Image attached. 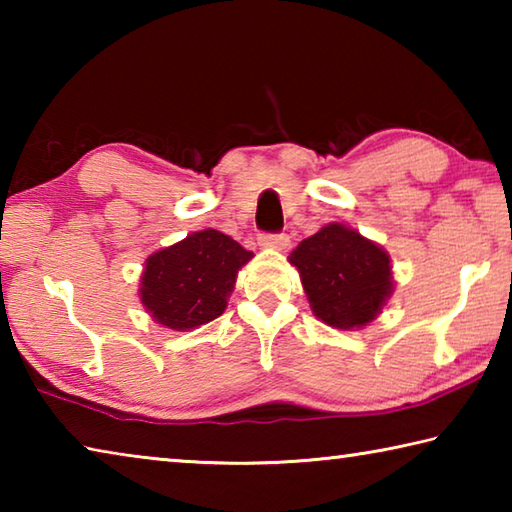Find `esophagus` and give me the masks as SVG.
<instances>
[{
	"label": "esophagus",
	"instance_id": "34e87169",
	"mask_svg": "<svg viewBox=\"0 0 512 512\" xmlns=\"http://www.w3.org/2000/svg\"><path fill=\"white\" fill-rule=\"evenodd\" d=\"M259 246L264 248H275V250H287L289 248V235L287 232H262L257 237Z\"/></svg>",
	"mask_w": 512,
	"mask_h": 512
}]
</instances>
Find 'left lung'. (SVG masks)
Wrapping results in <instances>:
<instances>
[{"mask_svg":"<svg viewBox=\"0 0 512 512\" xmlns=\"http://www.w3.org/2000/svg\"><path fill=\"white\" fill-rule=\"evenodd\" d=\"M289 262L300 271L314 314L339 329L368 325L393 291L388 255L339 223L302 239Z\"/></svg>","mask_w":512,"mask_h":512,"instance_id":"left-lung-1","label":"left lung"}]
</instances>
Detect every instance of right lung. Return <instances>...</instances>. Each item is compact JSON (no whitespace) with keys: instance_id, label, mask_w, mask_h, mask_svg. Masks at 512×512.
Instances as JSON below:
<instances>
[{"instance_id":"obj_1","label":"right lung","mask_w":512,"mask_h":512,"mask_svg":"<svg viewBox=\"0 0 512 512\" xmlns=\"http://www.w3.org/2000/svg\"><path fill=\"white\" fill-rule=\"evenodd\" d=\"M253 253L219 230L194 232L146 259L140 296L171 329H194L223 314L237 271Z\"/></svg>"}]
</instances>
